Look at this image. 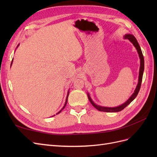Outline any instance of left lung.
Here are the masks:
<instances>
[{
  "label": "left lung",
  "mask_w": 157,
  "mask_h": 157,
  "mask_svg": "<svg viewBox=\"0 0 157 157\" xmlns=\"http://www.w3.org/2000/svg\"><path fill=\"white\" fill-rule=\"evenodd\" d=\"M124 38L125 39H128L135 46V48H136L137 53L139 54V57L140 59V73H139V79H138V83H137V86L136 88L135 91L133 94L132 96L130 97V98L128 99V100L124 103L122 104L120 106H118L116 107H102V106H99L98 105H96V103H94V101H92V99L90 98V95L88 94V98L89 101H90V103H92V105L97 109L98 111H103V112H111V113H115V112H118L122 111V109H124L127 105H129V104L134 100V99L136 98V96L138 94V92L140 90V87H141V81H142V78H143V74H144V58L143 54H142V52L141 50L140 46L137 42L136 39L135 38V36L132 35H130V34H127L126 35H124Z\"/></svg>",
  "instance_id": "8db88e82"
}]
</instances>
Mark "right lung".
<instances>
[{
    "label": "right lung",
    "mask_w": 157,
    "mask_h": 157,
    "mask_svg": "<svg viewBox=\"0 0 157 157\" xmlns=\"http://www.w3.org/2000/svg\"><path fill=\"white\" fill-rule=\"evenodd\" d=\"M19 46V44L17 45V46ZM12 62H13V59H12V63H11V65H12ZM68 96H69V92H68V94H67V98H66V101H65V105H64V106L63 107V108H62V109H61V110H60V111H59V112H58V113H57V114H56V115H58V114H59V113L60 112H61V111H62V110H63V109L65 108V107L66 106V104H67V99H68ZM54 116H55V115H54ZM54 116H52V117H54Z\"/></svg>",
    "instance_id": "obj_1"
}]
</instances>
